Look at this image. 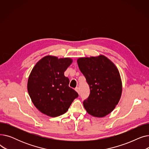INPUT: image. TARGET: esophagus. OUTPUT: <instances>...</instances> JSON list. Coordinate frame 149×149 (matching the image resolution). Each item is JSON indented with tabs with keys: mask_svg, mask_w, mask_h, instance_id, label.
Wrapping results in <instances>:
<instances>
[{
	"mask_svg": "<svg viewBox=\"0 0 149 149\" xmlns=\"http://www.w3.org/2000/svg\"><path fill=\"white\" fill-rule=\"evenodd\" d=\"M75 91L76 92H77V93H80V88H79V87H77L75 89Z\"/></svg>",
	"mask_w": 149,
	"mask_h": 149,
	"instance_id": "34e87169",
	"label": "esophagus"
}]
</instances>
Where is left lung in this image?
<instances>
[{"instance_id": "obj_1", "label": "left lung", "mask_w": 149, "mask_h": 149, "mask_svg": "<svg viewBox=\"0 0 149 149\" xmlns=\"http://www.w3.org/2000/svg\"><path fill=\"white\" fill-rule=\"evenodd\" d=\"M77 63L90 88L89 96L83 101L87 112L95 117L110 113L118 104L122 93L118 69L102 55L80 58Z\"/></svg>"}]
</instances>
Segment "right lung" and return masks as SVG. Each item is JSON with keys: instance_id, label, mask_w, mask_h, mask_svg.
I'll return each mask as SVG.
<instances>
[{"instance_id": "right-lung-1", "label": "right lung", "mask_w": 149, "mask_h": 149, "mask_svg": "<svg viewBox=\"0 0 149 149\" xmlns=\"http://www.w3.org/2000/svg\"><path fill=\"white\" fill-rule=\"evenodd\" d=\"M70 58L47 56L39 60L31 72L28 91L31 101L42 113L52 117L64 114L78 93L69 86L64 75L72 63Z\"/></svg>"}]
</instances>
